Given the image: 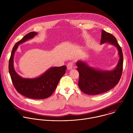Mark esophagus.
<instances>
[{"label":"esophagus","mask_w":133,"mask_h":133,"mask_svg":"<svg viewBox=\"0 0 133 133\" xmlns=\"http://www.w3.org/2000/svg\"><path fill=\"white\" fill-rule=\"evenodd\" d=\"M73 65H74V63L73 62H69L67 65V69L68 70H70L72 68V67H73Z\"/></svg>","instance_id":"1"}]
</instances>
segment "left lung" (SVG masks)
<instances>
[{
  "label": "left lung",
  "instance_id": "left-lung-1",
  "mask_svg": "<svg viewBox=\"0 0 133 133\" xmlns=\"http://www.w3.org/2000/svg\"><path fill=\"white\" fill-rule=\"evenodd\" d=\"M108 43L114 45L118 49L119 62L112 70H102L91 67L83 61L76 63L79 72L78 86L80 89L88 95H98L106 92L114 87L119 82L123 72V55L121 46L116 38L105 30L102 31L101 44Z\"/></svg>",
  "mask_w": 133,
  "mask_h": 133
}]
</instances>
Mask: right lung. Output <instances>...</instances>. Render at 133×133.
<instances>
[{
	"label": "right lung",
	"instance_id": "obj_1",
	"mask_svg": "<svg viewBox=\"0 0 133 133\" xmlns=\"http://www.w3.org/2000/svg\"><path fill=\"white\" fill-rule=\"evenodd\" d=\"M37 34L36 32H30L15 45L9 61V72L12 84L19 93L29 98L43 99L52 94L65 74L67 67L66 66L51 67L41 76L35 78H24L17 74L14 67L15 52L19 45L32 38Z\"/></svg>",
	"mask_w": 133,
	"mask_h": 133
}]
</instances>
